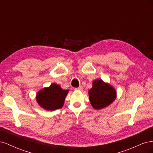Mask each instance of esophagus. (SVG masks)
I'll use <instances>...</instances> for the list:
<instances>
[{
    "label": "esophagus",
    "mask_w": 153,
    "mask_h": 153,
    "mask_svg": "<svg viewBox=\"0 0 153 153\" xmlns=\"http://www.w3.org/2000/svg\"><path fill=\"white\" fill-rule=\"evenodd\" d=\"M75 90H78V91H82V89H83V87L82 86H79L78 87H77V88H75Z\"/></svg>",
    "instance_id": "34e87169"
}]
</instances>
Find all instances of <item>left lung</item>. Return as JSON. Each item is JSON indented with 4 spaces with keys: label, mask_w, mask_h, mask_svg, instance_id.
I'll list each match as a JSON object with an SVG mask.
<instances>
[{
    "label": "left lung",
    "mask_w": 153,
    "mask_h": 153,
    "mask_svg": "<svg viewBox=\"0 0 153 153\" xmlns=\"http://www.w3.org/2000/svg\"><path fill=\"white\" fill-rule=\"evenodd\" d=\"M89 96L92 107L98 110L112 103L116 98V92L110 84L97 79L92 83V87L89 91Z\"/></svg>",
    "instance_id": "1"
}]
</instances>
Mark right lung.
Listing matches in <instances>:
<instances>
[{"mask_svg":"<svg viewBox=\"0 0 153 153\" xmlns=\"http://www.w3.org/2000/svg\"><path fill=\"white\" fill-rule=\"evenodd\" d=\"M68 92L62 89L59 85L52 84L38 92L36 101L41 107L47 110L59 109L63 106Z\"/></svg>","mask_w":153,"mask_h":153,"instance_id":"add662e5","label":"right lung"}]
</instances>
